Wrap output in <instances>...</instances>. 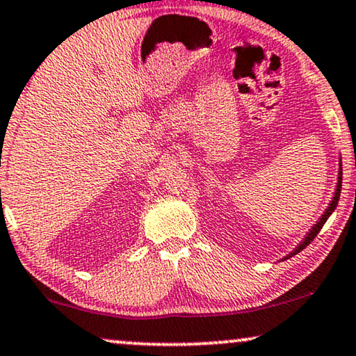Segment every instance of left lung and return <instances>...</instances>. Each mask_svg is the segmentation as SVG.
<instances>
[{
  "label": "left lung",
  "mask_w": 356,
  "mask_h": 356,
  "mask_svg": "<svg viewBox=\"0 0 356 356\" xmlns=\"http://www.w3.org/2000/svg\"><path fill=\"white\" fill-rule=\"evenodd\" d=\"M340 188H342V164H340V171H339V182H337V190H335V195H334V198H332V202H330V204L327 207V209H326V213L323 214L321 216V219H319V221L314 224V227L309 230V234L307 235V238L303 240L302 243L298 245L297 248H295V252L292 253V254H297L298 252H302V250L307 247V245H309L313 242V238L316 237V235L319 234V230L323 229V226H324V222L327 221V218L330 216V214H332V211L335 209V207H337V203H339V197H340ZM292 254H289V257H292Z\"/></svg>",
  "instance_id": "left-lung-1"
}]
</instances>
